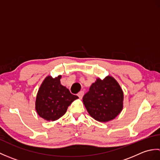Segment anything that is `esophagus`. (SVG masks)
Listing matches in <instances>:
<instances>
[{
    "label": "esophagus",
    "instance_id": "obj_1",
    "mask_svg": "<svg viewBox=\"0 0 160 160\" xmlns=\"http://www.w3.org/2000/svg\"><path fill=\"white\" fill-rule=\"evenodd\" d=\"M78 97H79V98H80V99H81V98H82L84 96V91H80V92L78 93Z\"/></svg>",
    "mask_w": 160,
    "mask_h": 160
}]
</instances>
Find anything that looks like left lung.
Segmentation results:
<instances>
[{"instance_id": "obj_1", "label": "left lung", "mask_w": 160, "mask_h": 160, "mask_svg": "<svg viewBox=\"0 0 160 160\" xmlns=\"http://www.w3.org/2000/svg\"><path fill=\"white\" fill-rule=\"evenodd\" d=\"M124 95L113 78H98L83 97V102L93 118L99 122L113 120L123 107Z\"/></svg>"}]
</instances>
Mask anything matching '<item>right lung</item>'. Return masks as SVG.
I'll list each match as a JSON object with an SVG mask.
<instances>
[{"instance_id":"1","label":"right lung","mask_w":160,"mask_h":160,"mask_svg":"<svg viewBox=\"0 0 160 160\" xmlns=\"http://www.w3.org/2000/svg\"><path fill=\"white\" fill-rule=\"evenodd\" d=\"M61 76L47 77L40 86L36 100V109L46 120H56L66 113L68 107L78 97L60 84Z\"/></svg>"}]
</instances>
